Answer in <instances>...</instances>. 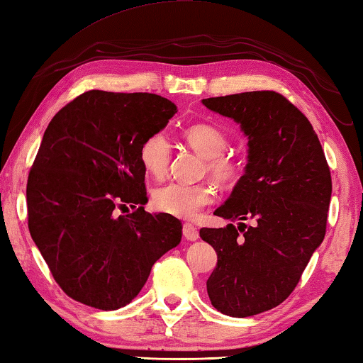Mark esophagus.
I'll return each mask as SVG.
<instances>
[{
  "instance_id": "1",
  "label": "esophagus",
  "mask_w": 363,
  "mask_h": 363,
  "mask_svg": "<svg viewBox=\"0 0 363 363\" xmlns=\"http://www.w3.org/2000/svg\"><path fill=\"white\" fill-rule=\"evenodd\" d=\"M183 236L188 240H198L199 238V233H198V228L191 223H185L183 225Z\"/></svg>"
}]
</instances>
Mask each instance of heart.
<instances>
[{
    "label": "heart",
    "instance_id": "heart-1",
    "mask_svg": "<svg viewBox=\"0 0 363 363\" xmlns=\"http://www.w3.org/2000/svg\"><path fill=\"white\" fill-rule=\"evenodd\" d=\"M188 145L207 159V170L220 182H233L239 174V165L231 157L225 156V133L211 124H194L185 130ZM172 159V146L162 132L151 133L140 146V161L145 170L156 178L167 174ZM215 199V189L208 183H180L172 182L157 188L152 194V206L159 212L178 218H194L206 206Z\"/></svg>",
    "mask_w": 363,
    "mask_h": 363
}]
</instances>
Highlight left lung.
I'll use <instances>...</instances> for the list:
<instances>
[{"instance_id": "obj_1", "label": "left lung", "mask_w": 363, "mask_h": 363, "mask_svg": "<svg viewBox=\"0 0 363 363\" xmlns=\"http://www.w3.org/2000/svg\"><path fill=\"white\" fill-rule=\"evenodd\" d=\"M202 105L231 118L249 140L244 175L213 212L239 220L238 230L230 223L199 231L218 258L207 294L221 314L255 315L294 291L325 238L332 177L313 125L284 95L253 91ZM247 218L256 225L242 224Z\"/></svg>"}]
</instances>
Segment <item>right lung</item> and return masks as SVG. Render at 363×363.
Returning <instances> with one entry per match:
<instances>
[{
    "instance_id": "obj_1",
    "label": "right lung",
    "mask_w": 363,
    "mask_h": 363,
    "mask_svg": "<svg viewBox=\"0 0 363 363\" xmlns=\"http://www.w3.org/2000/svg\"><path fill=\"white\" fill-rule=\"evenodd\" d=\"M177 113L156 94L89 91L55 114L27 183L28 230L65 294L91 308L129 304L182 240L180 220L148 213L140 146ZM139 206L129 216L116 208Z\"/></svg>"
}]
</instances>
